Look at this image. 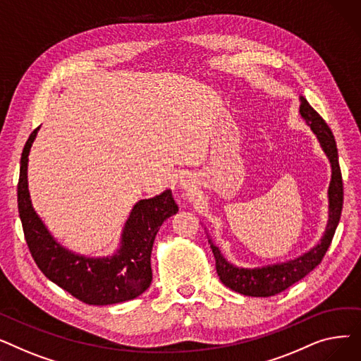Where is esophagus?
<instances>
[{
	"instance_id": "34e87169",
	"label": "esophagus",
	"mask_w": 361,
	"mask_h": 361,
	"mask_svg": "<svg viewBox=\"0 0 361 361\" xmlns=\"http://www.w3.org/2000/svg\"><path fill=\"white\" fill-rule=\"evenodd\" d=\"M181 187L183 188H188V187H190V183H188L187 180H181Z\"/></svg>"
}]
</instances>
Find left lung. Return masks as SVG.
<instances>
[{
    "instance_id": "8db88e82",
    "label": "left lung",
    "mask_w": 361,
    "mask_h": 361,
    "mask_svg": "<svg viewBox=\"0 0 361 361\" xmlns=\"http://www.w3.org/2000/svg\"><path fill=\"white\" fill-rule=\"evenodd\" d=\"M300 114L302 120H306L307 126L316 135L332 168V176H331L329 190H328L329 219L326 224V230L324 237L320 238V241L305 255L287 262L274 263V264H268V267L253 268V269L234 267L233 263H230L222 256L221 250L209 238L211 249L215 256L216 272L221 282L225 287H228L233 291L240 293L243 295L271 297L282 293L283 290H287L288 287L293 286V283H295L297 281L310 274L328 252L341 218V211H343V202H344V190H343V176H341V168L338 162V149H336L334 135L329 126L325 123V120L310 106V104L305 97H300Z\"/></svg>"
}]
</instances>
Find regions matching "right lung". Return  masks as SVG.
<instances>
[{"instance_id":"obj_1","label":"right lung","mask_w":361,"mask_h":361,"mask_svg":"<svg viewBox=\"0 0 361 361\" xmlns=\"http://www.w3.org/2000/svg\"><path fill=\"white\" fill-rule=\"evenodd\" d=\"M39 127L32 131L20 159L17 185L20 215L27 247L42 274L73 297L93 306L116 305L139 297L152 282L150 253L165 219L178 212L171 190L139 200L123 228L118 250L106 257L75 255L56 241L35 212L27 185V162Z\"/></svg>"}]
</instances>
